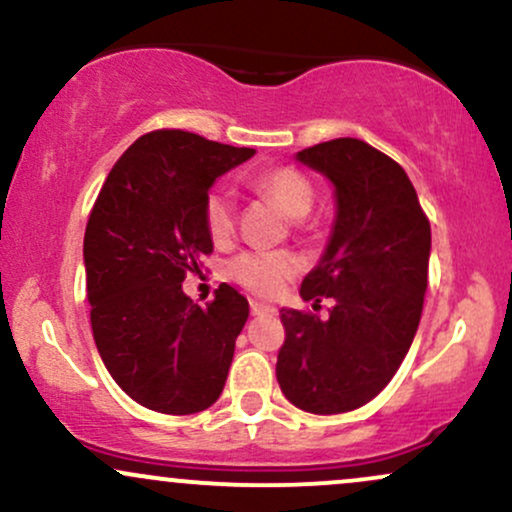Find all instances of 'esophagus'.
<instances>
[{"label": "esophagus", "mask_w": 512, "mask_h": 512, "mask_svg": "<svg viewBox=\"0 0 512 512\" xmlns=\"http://www.w3.org/2000/svg\"><path fill=\"white\" fill-rule=\"evenodd\" d=\"M250 313H252V315H274L276 310L272 308V305H264V303L250 301Z\"/></svg>", "instance_id": "1"}]
</instances>
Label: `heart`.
Returning a JSON list of instances; mask_svg holds the SVG:
<instances>
[{
  "label": "heart",
  "mask_w": 512,
  "mask_h": 512,
  "mask_svg": "<svg viewBox=\"0 0 512 512\" xmlns=\"http://www.w3.org/2000/svg\"><path fill=\"white\" fill-rule=\"evenodd\" d=\"M257 187L279 204L281 211L293 221H301L315 204V190L305 175L293 168H276L257 178ZM204 221L214 243H226L236 228V199L226 187H214L204 202ZM301 262L291 252L250 250L231 262L233 279L257 296H276L286 281L298 272Z\"/></svg>",
  "instance_id": "1"
}]
</instances>
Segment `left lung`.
Instances as JSON below:
<instances>
[{
  "label": "left lung",
  "mask_w": 512,
  "mask_h": 512,
  "mask_svg": "<svg viewBox=\"0 0 512 512\" xmlns=\"http://www.w3.org/2000/svg\"><path fill=\"white\" fill-rule=\"evenodd\" d=\"M334 190V221L301 298H334L330 317L281 308L286 342L276 380L293 407L342 414L363 407L402 366L419 330L431 223L399 163L361 139L296 154Z\"/></svg>",
  "instance_id": "1"
}]
</instances>
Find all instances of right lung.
Instances as JSON below:
<instances>
[{
  "mask_svg": "<svg viewBox=\"0 0 512 512\" xmlns=\"http://www.w3.org/2000/svg\"><path fill=\"white\" fill-rule=\"evenodd\" d=\"M252 156L158 129L120 156L93 204L84 236L93 339L115 383L146 409L197 414L221 397L250 305L221 284L202 308L182 281L214 250L211 185Z\"/></svg>",
  "mask_w": 512,
  "mask_h": 512,
  "instance_id": "add662e5",
  "label": "right lung"
}]
</instances>
